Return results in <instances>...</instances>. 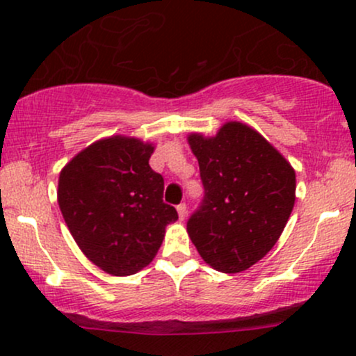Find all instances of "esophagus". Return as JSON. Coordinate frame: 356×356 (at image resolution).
I'll use <instances>...</instances> for the list:
<instances>
[{"label":"esophagus","mask_w":356,"mask_h":356,"mask_svg":"<svg viewBox=\"0 0 356 356\" xmlns=\"http://www.w3.org/2000/svg\"><path fill=\"white\" fill-rule=\"evenodd\" d=\"M177 212H179V218H181V220H184L187 218V206L186 204H179L177 206Z\"/></svg>","instance_id":"obj_1"}]
</instances>
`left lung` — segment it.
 Returning <instances> with one entry per match:
<instances>
[{
  "instance_id": "1",
  "label": "left lung",
  "mask_w": 356,
  "mask_h": 356,
  "mask_svg": "<svg viewBox=\"0 0 356 356\" xmlns=\"http://www.w3.org/2000/svg\"><path fill=\"white\" fill-rule=\"evenodd\" d=\"M204 184L201 207L187 220L199 254L216 271H246L280 239L296 199L291 164L241 122L187 137Z\"/></svg>"
}]
</instances>
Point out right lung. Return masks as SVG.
<instances>
[{"mask_svg":"<svg viewBox=\"0 0 356 356\" xmlns=\"http://www.w3.org/2000/svg\"><path fill=\"white\" fill-rule=\"evenodd\" d=\"M154 144L112 136L61 169L58 206L85 256L112 276L149 266L177 211L162 201L164 179L149 165Z\"/></svg>","mask_w":356,"mask_h":356,"instance_id":"obj_1","label":"right lung"}]
</instances>
